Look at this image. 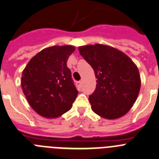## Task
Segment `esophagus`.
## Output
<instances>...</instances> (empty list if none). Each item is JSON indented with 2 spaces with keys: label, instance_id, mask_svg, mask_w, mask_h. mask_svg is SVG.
Listing matches in <instances>:
<instances>
[{
  "label": "esophagus",
  "instance_id": "34e87169",
  "mask_svg": "<svg viewBox=\"0 0 159 159\" xmlns=\"http://www.w3.org/2000/svg\"><path fill=\"white\" fill-rule=\"evenodd\" d=\"M81 84H82V83H81V81H77V82H76V85H77V87H78V90H80V89H81Z\"/></svg>",
  "mask_w": 159,
  "mask_h": 159
}]
</instances>
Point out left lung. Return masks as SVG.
I'll use <instances>...</instances> for the list:
<instances>
[{"label":"left lung","instance_id":"obj_1","mask_svg":"<svg viewBox=\"0 0 159 159\" xmlns=\"http://www.w3.org/2000/svg\"><path fill=\"white\" fill-rule=\"evenodd\" d=\"M80 54L95 71L96 88L89 100L94 112L114 120L125 115L141 89L139 70L130 57L102 44L78 47Z\"/></svg>","mask_w":159,"mask_h":159}]
</instances>
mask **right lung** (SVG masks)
<instances>
[{
    "label": "right lung",
    "mask_w": 159,
    "mask_h": 159,
    "mask_svg": "<svg viewBox=\"0 0 159 159\" xmlns=\"http://www.w3.org/2000/svg\"><path fill=\"white\" fill-rule=\"evenodd\" d=\"M73 46H53L41 50L29 61L21 75L22 91L31 107L47 118H56L70 110L78 92L67 67Z\"/></svg>",
    "instance_id": "right-lung-1"
}]
</instances>
